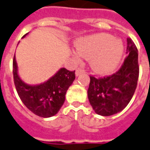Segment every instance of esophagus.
Here are the masks:
<instances>
[{
    "label": "esophagus",
    "mask_w": 150,
    "mask_h": 150,
    "mask_svg": "<svg viewBox=\"0 0 150 150\" xmlns=\"http://www.w3.org/2000/svg\"><path fill=\"white\" fill-rule=\"evenodd\" d=\"M83 73H84V70H83V69H81V68H78V69L76 70L75 74H76V76H78L79 75H81V74H83Z\"/></svg>",
    "instance_id": "1"
}]
</instances>
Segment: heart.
<instances>
[{"instance_id":"b5f03b06","label":"heart","mask_w":150,"mask_h":150,"mask_svg":"<svg viewBox=\"0 0 150 150\" xmlns=\"http://www.w3.org/2000/svg\"><path fill=\"white\" fill-rule=\"evenodd\" d=\"M75 58L90 59V66L98 74L113 72L119 65L124 45L122 40L111 34L98 33L81 38L76 42Z\"/></svg>"}]
</instances>
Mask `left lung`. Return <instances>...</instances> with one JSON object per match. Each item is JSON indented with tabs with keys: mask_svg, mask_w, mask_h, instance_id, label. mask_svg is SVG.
Masks as SVG:
<instances>
[{
	"mask_svg": "<svg viewBox=\"0 0 150 150\" xmlns=\"http://www.w3.org/2000/svg\"><path fill=\"white\" fill-rule=\"evenodd\" d=\"M128 56L122 67L108 77L91 76L87 96L96 114L110 116L126 107L133 96L139 78L138 50L131 39H127Z\"/></svg>",
	"mask_w": 150,
	"mask_h": 150,
	"instance_id": "8db88e82",
	"label": "left lung"
}]
</instances>
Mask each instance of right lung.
Here are the masks:
<instances>
[{
	"instance_id": "right-lung-1",
	"label": "right lung",
	"mask_w": 150,
	"mask_h": 150,
	"mask_svg": "<svg viewBox=\"0 0 150 150\" xmlns=\"http://www.w3.org/2000/svg\"><path fill=\"white\" fill-rule=\"evenodd\" d=\"M13 74L15 87L21 101L32 113L42 118H50L58 113L65 101L68 88L75 80V71L60 68L42 83H26L19 76L15 56L13 59Z\"/></svg>"
}]
</instances>
